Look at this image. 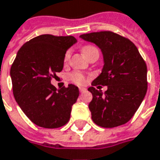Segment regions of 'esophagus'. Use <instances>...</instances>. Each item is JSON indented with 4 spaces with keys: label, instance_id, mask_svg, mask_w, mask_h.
I'll return each instance as SVG.
<instances>
[{
    "label": "esophagus",
    "instance_id": "34e87169",
    "mask_svg": "<svg viewBox=\"0 0 160 160\" xmlns=\"http://www.w3.org/2000/svg\"><path fill=\"white\" fill-rule=\"evenodd\" d=\"M80 92H84V91H86V89L85 88H83V87H80Z\"/></svg>",
    "mask_w": 160,
    "mask_h": 160
}]
</instances>
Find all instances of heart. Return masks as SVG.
<instances>
[{"label":"heart","mask_w":160,"mask_h":160,"mask_svg":"<svg viewBox=\"0 0 160 160\" xmlns=\"http://www.w3.org/2000/svg\"><path fill=\"white\" fill-rule=\"evenodd\" d=\"M82 52L83 54L87 57V59L89 58L90 56H93V55H96L99 57V52L98 50V48L96 46H93V45H85L83 48H82ZM71 58V52H67L64 55V62H68L69 60ZM71 80L76 83V84H84L86 81H87V78L84 74L80 73V72H73L71 73V76H70Z\"/></svg>","instance_id":"b5f03b06"}]
</instances>
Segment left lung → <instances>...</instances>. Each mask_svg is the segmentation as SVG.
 <instances>
[{
    "instance_id": "left-lung-1",
    "label": "left lung",
    "mask_w": 160,
    "mask_h": 160,
    "mask_svg": "<svg viewBox=\"0 0 160 160\" xmlns=\"http://www.w3.org/2000/svg\"><path fill=\"white\" fill-rule=\"evenodd\" d=\"M102 52L104 66L88 90L92 94L89 108L95 124L115 128L127 123L140 106L148 89L147 65L135 44L112 32L82 34ZM108 86L103 93L101 86ZM95 87L98 88L96 89Z\"/></svg>"
}]
</instances>
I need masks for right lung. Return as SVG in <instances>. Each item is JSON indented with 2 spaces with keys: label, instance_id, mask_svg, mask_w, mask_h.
<instances>
[{
  "label": "right lung",
  "instance_id": "1",
  "mask_svg": "<svg viewBox=\"0 0 160 160\" xmlns=\"http://www.w3.org/2000/svg\"><path fill=\"white\" fill-rule=\"evenodd\" d=\"M76 42L73 36L43 34L24 43L16 55L10 72L15 100L39 127L57 128L70 120L79 88L69 84L57 89L51 80L62 71L64 55Z\"/></svg>",
  "mask_w": 160,
  "mask_h": 160
}]
</instances>
